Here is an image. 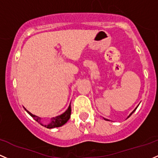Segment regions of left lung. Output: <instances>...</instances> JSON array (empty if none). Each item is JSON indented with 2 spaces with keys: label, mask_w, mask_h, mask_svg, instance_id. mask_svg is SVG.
I'll use <instances>...</instances> for the list:
<instances>
[{
  "label": "left lung",
  "mask_w": 158,
  "mask_h": 158,
  "mask_svg": "<svg viewBox=\"0 0 158 158\" xmlns=\"http://www.w3.org/2000/svg\"><path fill=\"white\" fill-rule=\"evenodd\" d=\"M137 107H138V106H137ZM137 107H136V109H135V110H133V112H131V114H130V115H128V117L127 118H129V117H130V116H131V115H132V114L133 113V112H135V110H136V109H137ZM104 119H105V120H107V121H109V120H108V119H106V118H104Z\"/></svg>",
  "instance_id": "obj_1"
}]
</instances>
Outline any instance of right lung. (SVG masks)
<instances>
[{
	"label": "right lung",
	"instance_id": "add662e5",
	"mask_svg": "<svg viewBox=\"0 0 158 158\" xmlns=\"http://www.w3.org/2000/svg\"><path fill=\"white\" fill-rule=\"evenodd\" d=\"M26 112L30 115L31 117L34 118V119L35 121H37V122H39L41 125L44 126L45 127H47L48 129H51V128H54V127H59L63 126L64 124H65L67 122V121L70 119V115H71V106L70 104L69 106L68 109L64 112L63 114L61 115L56 116V117H53L51 118V121L50 122L48 123V124H43L42 122H41V118L39 117V116H37L35 115H33L32 113H31L28 110H27L24 107Z\"/></svg>",
	"mask_w": 158,
	"mask_h": 158
}]
</instances>
